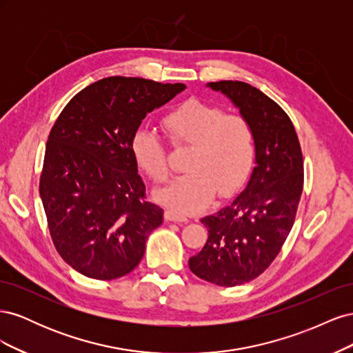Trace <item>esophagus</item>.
<instances>
[{"mask_svg": "<svg viewBox=\"0 0 353 353\" xmlns=\"http://www.w3.org/2000/svg\"><path fill=\"white\" fill-rule=\"evenodd\" d=\"M165 219H166V221H170V222H178V223H185V222H188V219H187L185 216L179 215L178 212H175V210H172V209H168V210L165 212Z\"/></svg>", "mask_w": 353, "mask_h": 353, "instance_id": "1", "label": "esophagus"}]
</instances>
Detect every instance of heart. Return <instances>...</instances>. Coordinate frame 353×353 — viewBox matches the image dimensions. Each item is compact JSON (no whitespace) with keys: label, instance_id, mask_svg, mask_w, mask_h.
<instances>
[{"label":"heart","instance_id":"1","mask_svg":"<svg viewBox=\"0 0 353 353\" xmlns=\"http://www.w3.org/2000/svg\"><path fill=\"white\" fill-rule=\"evenodd\" d=\"M163 126L175 145L191 144L188 174L172 181L157 197L184 215L201 212L218 194H236L253 168L256 145L250 123L239 114L196 99L181 103L163 117ZM135 163L157 184L169 178L168 153L162 138L150 128L132 135Z\"/></svg>","mask_w":353,"mask_h":353}]
</instances>
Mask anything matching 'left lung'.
Returning a JSON list of instances; mask_svg holds the SVG:
<instances>
[{
	"mask_svg": "<svg viewBox=\"0 0 353 353\" xmlns=\"http://www.w3.org/2000/svg\"><path fill=\"white\" fill-rule=\"evenodd\" d=\"M239 108L254 134V163L241 193L201 223L208 241L191 256L199 279L234 287L261 275L280 253L303 190V157L287 113L261 90L240 81L210 82Z\"/></svg>",
	"mask_w": 353,
	"mask_h": 353,
	"instance_id": "obj_1",
	"label": "left lung"
}]
</instances>
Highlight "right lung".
Returning a JSON list of instances; mask_svg holds the SVG:
<instances>
[{"instance_id":"obj_1","label":"right lung","mask_w":353,"mask_h":353,"mask_svg":"<svg viewBox=\"0 0 353 353\" xmlns=\"http://www.w3.org/2000/svg\"><path fill=\"white\" fill-rule=\"evenodd\" d=\"M184 83L110 77L88 85L51 128L39 196L59 254L74 271L114 280L140 263L163 209L147 201L131 140L147 113Z\"/></svg>"}]
</instances>
